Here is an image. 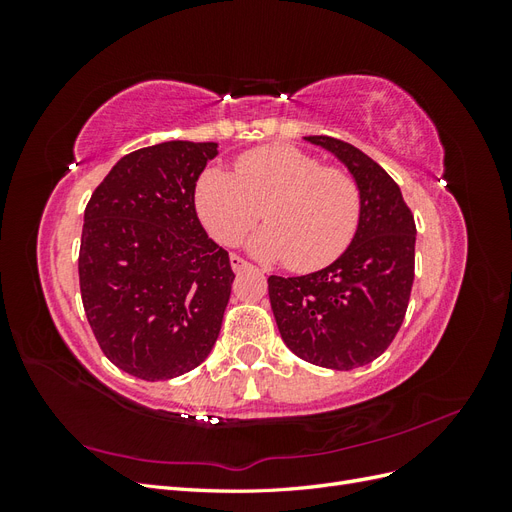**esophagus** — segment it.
<instances>
[{
  "label": "esophagus",
  "mask_w": 512,
  "mask_h": 512,
  "mask_svg": "<svg viewBox=\"0 0 512 512\" xmlns=\"http://www.w3.org/2000/svg\"><path fill=\"white\" fill-rule=\"evenodd\" d=\"M230 267H232V271H245V269H250L252 265H250V262H247L245 258H241V256H237V254H232L230 256Z\"/></svg>",
  "instance_id": "34e87169"
}]
</instances>
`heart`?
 <instances>
[{"instance_id": "b5f03b06", "label": "heart", "mask_w": 512, "mask_h": 512, "mask_svg": "<svg viewBox=\"0 0 512 512\" xmlns=\"http://www.w3.org/2000/svg\"><path fill=\"white\" fill-rule=\"evenodd\" d=\"M194 205L209 235L237 245L260 215L269 224L252 239L262 260H286L292 271H316L346 252L361 222V188L348 170L322 166L299 147L265 145L243 153L235 177L207 168Z\"/></svg>"}]
</instances>
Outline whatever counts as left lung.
Returning <instances> with one entry per match:
<instances>
[{
  "label": "left lung",
  "mask_w": 512,
  "mask_h": 512,
  "mask_svg": "<svg viewBox=\"0 0 512 512\" xmlns=\"http://www.w3.org/2000/svg\"><path fill=\"white\" fill-rule=\"evenodd\" d=\"M342 160L361 188V222L348 250L301 277H269L284 344L299 359L348 371L391 346L414 282L416 224L399 185L361 149L333 136H305Z\"/></svg>",
  "instance_id": "left-lung-1"
}]
</instances>
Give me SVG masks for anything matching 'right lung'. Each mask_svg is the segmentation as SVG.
Returning <instances> with one entry per match:
<instances>
[{
  "label": "right lung",
  "instance_id": "add662e5",
  "mask_svg": "<svg viewBox=\"0 0 512 512\" xmlns=\"http://www.w3.org/2000/svg\"><path fill=\"white\" fill-rule=\"evenodd\" d=\"M215 156L218 143L136 149L85 207V316L106 359L147 382L198 367L222 329L235 273L194 205L196 181Z\"/></svg>",
  "mask_w": 512,
  "mask_h": 512
}]
</instances>
